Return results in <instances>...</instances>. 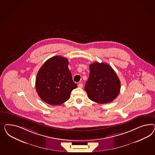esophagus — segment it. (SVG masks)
I'll return each mask as SVG.
<instances>
[{
  "label": "esophagus",
  "instance_id": "esophagus-1",
  "mask_svg": "<svg viewBox=\"0 0 155 155\" xmlns=\"http://www.w3.org/2000/svg\"><path fill=\"white\" fill-rule=\"evenodd\" d=\"M83 86H84V84H78V87H80V88H82Z\"/></svg>",
  "mask_w": 155,
  "mask_h": 155
}]
</instances>
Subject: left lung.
<instances>
[{
  "label": "left lung",
  "mask_w": 155,
  "mask_h": 155,
  "mask_svg": "<svg viewBox=\"0 0 155 155\" xmlns=\"http://www.w3.org/2000/svg\"><path fill=\"white\" fill-rule=\"evenodd\" d=\"M90 74L84 90L96 103H110L119 94L120 82L115 71L105 63L95 62L90 65Z\"/></svg>",
  "instance_id": "8db88e82"
}]
</instances>
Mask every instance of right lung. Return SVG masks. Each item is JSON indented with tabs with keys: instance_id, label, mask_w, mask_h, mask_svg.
Masks as SVG:
<instances>
[{
	"instance_id": "obj_1",
	"label": "right lung",
	"mask_w": 155,
	"mask_h": 155,
	"mask_svg": "<svg viewBox=\"0 0 155 155\" xmlns=\"http://www.w3.org/2000/svg\"><path fill=\"white\" fill-rule=\"evenodd\" d=\"M68 60L56 56L48 59L38 71L36 89L40 98L51 105H60L68 101L77 85L68 68Z\"/></svg>"
}]
</instances>
